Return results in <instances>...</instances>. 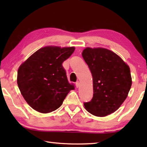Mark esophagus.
<instances>
[{
    "instance_id": "obj_1",
    "label": "esophagus",
    "mask_w": 147,
    "mask_h": 147,
    "mask_svg": "<svg viewBox=\"0 0 147 147\" xmlns=\"http://www.w3.org/2000/svg\"><path fill=\"white\" fill-rule=\"evenodd\" d=\"M79 86H80V82H76V88H78Z\"/></svg>"
}]
</instances>
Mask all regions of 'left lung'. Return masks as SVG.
I'll return each mask as SVG.
<instances>
[{
  "label": "left lung",
  "mask_w": 147,
  "mask_h": 147,
  "mask_svg": "<svg viewBox=\"0 0 147 147\" xmlns=\"http://www.w3.org/2000/svg\"><path fill=\"white\" fill-rule=\"evenodd\" d=\"M93 77V95L84 103L87 111L104 117L119 108L132 84L128 65L114 52L104 48L87 47L82 52Z\"/></svg>",
  "instance_id": "8db88e82"
}]
</instances>
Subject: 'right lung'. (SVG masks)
Masks as SVG:
<instances>
[{"mask_svg":"<svg viewBox=\"0 0 147 147\" xmlns=\"http://www.w3.org/2000/svg\"><path fill=\"white\" fill-rule=\"evenodd\" d=\"M75 48L48 46L38 50L18 71V85L24 100L35 111L49 113L62 105L73 85L69 83L62 62Z\"/></svg>","mask_w":147,"mask_h":147,"instance_id":"1","label":"right lung"}]
</instances>
